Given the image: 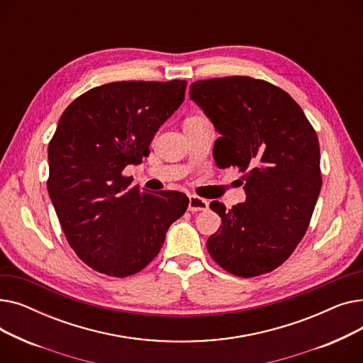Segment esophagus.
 <instances>
[{"label":"esophagus","mask_w":363,"mask_h":363,"mask_svg":"<svg viewBox=\"0 0 363 363\" xmlns=\"http://www.w3.org/2000/svg\"><path fill=\"white\" fill-rule=\"evenodd\" d=\"M207 208H208V203L204 199H200L197 196H189V200H188L189 212H204Z\"/></svg>","instance_id":"1"}]
</instances>
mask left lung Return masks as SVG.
Segmentation results:
<instances>
[{"instance_id":"obj_1","label":"left lung","mask_w":363,"mask_h":363,"mask_svg":"<svg viewBox=\"0 0 363 363\" xmlns=\"http://www.w3.org/2000/svg\"><path fill=\"white\" fill-rule=\"evenodd\" d=\"M191 99L220 137L213 157L237 166L245 201L226 211L212 201L222 228L207 240L213 260L253 278L277 269L306 234L322 186L318 135L301 107L284 89L250 76L196 81Z\"/></svg>"}]
</instances>
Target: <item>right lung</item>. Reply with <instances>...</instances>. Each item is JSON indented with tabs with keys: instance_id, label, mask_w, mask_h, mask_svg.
Listing matches in <instances>:
<instances>
[{
	"instance_id": "1",
	"label": "right lung",
	"mask_w": 363,
	"mask_h": 363,
	"mask_svg": "<svg viewBox=\"0 0 363 363\" xmlns=\"http://www.w3.org/2000/svg\"><path fill=\"white\" fill-rule=\"evenodd\" d=\"M185 88L179 79L111 82L79 95L62 114L48 144V194L67 242L97 272L125 278L143 271L186 211L185 194H150L122 174L150 155Z\"/></svg>"
}]
</instances>
